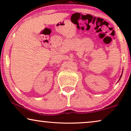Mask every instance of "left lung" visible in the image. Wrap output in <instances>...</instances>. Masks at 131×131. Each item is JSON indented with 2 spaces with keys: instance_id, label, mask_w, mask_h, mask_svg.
<instances>
[{
  "instance_id": "8db88e82",
  "label": "left lung",
  "mask_w": 131,
  "mask_h": 131,
  "mask_svg": "<svg viewBox=\"0 0 131 131\" xmlns=\"http://www.w3.org/2000/svg\"><path fill=\"white\" fill-rule=\"evenodd\" d=\"M122 74H121V77H120V78H119V80H120V79H121V77H122ZM119 81H118V82H119Z\"/></svg>"
}]
</instances>
